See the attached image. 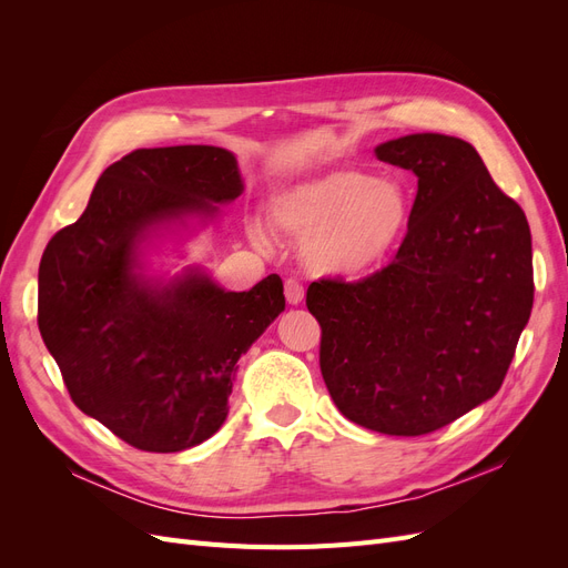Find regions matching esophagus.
Segmentation results:
<instances>
[{
  "label": "esophagus",
  "instance_id": "34e87169",
  "mask_svg": "<svg viewBox=\"0 0 568 568\" xmlns=\"http://www.w3.org/2000/svg\"><path fill=\"white\" fill-rule=\"evenodd\" d=\"M284 296H286V301L291 305H298L303 301V284L298 280H294V277L286 280L284 282Z\"/></svg>",
  "mask_w": 568,
  "mask_h": 568
}]
</instances>
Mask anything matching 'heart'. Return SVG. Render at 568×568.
<instances>
[{
    "label": "heart",
    "instance_id": "1",
    "mask_svg": "<svg viewBox=\"0 0 568 568\" xmlns=\"http://www.w3.org/2000/svg\"><path fill=\"white\" fill-rule=\"evenodd\" d=\"M407 189L365 170L341 168L291 186L272 205L280 230L305 239V263L317 274L348 277L386 257L407 230Z\"/></svg>",
    "mask_w": 568,
    "mask_h": 568
}]
</instances>
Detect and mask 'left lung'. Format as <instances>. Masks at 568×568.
I'll return each mask as SVG.
<instances>
[{
    "mask_svg": "<svg viewBox=\"0 0 568 568\" xmlns=\"http://www.w3.org/2000/svg\"><path fill=\"white\" fill-rule=\"evenodd\" d=\"M376 156L417 175L407 234L386 267L357 282L322 277L305 305L343 415L424 436L500 390L532 307L530 230L459 136L407 134Z\"/></svg>",
    "mask_w": 568,
    "mask_h": 568,
    "instance_id": "obj_1",
    "label": "left lung"
}]
</instances>
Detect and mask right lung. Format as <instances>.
<instances>
[{"label": "right lung", "instance_id": "1", "mask_svg": "<svg viewBox=\"0 0 568 568\" xmlns=\"http://www.w3.org/2000/svg\"><path fill=\"white\" fill-rule=\"evenodd\" d=\"M220 146L136 149L99 178L84 213L49 239L40 263L38 326L71 400L120 440L180 453L227 417L236 359L284 311L280 274L225 291L205 274L173 286L136 280L142 234L242 194Z\"/></svg>", "mask_w": 568, "mask_h": 568}]
</instances>
